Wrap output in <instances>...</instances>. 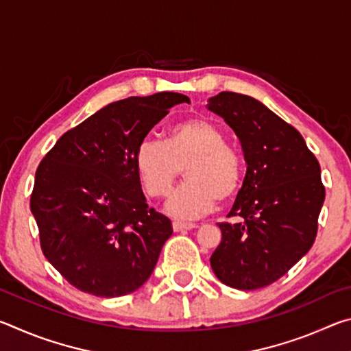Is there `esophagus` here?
<instances>
[{
  "mask_svg": "<svg viewBox=\"0 0 351 351\" xmlns=\"http://www.w3.org/2000/svg\"><path fill=\"white\" fill-rule=\"evenodd\" d=\"M171 226H173L175 232H182V230H190V229L197 228V224L195 223H184V221H173L171 223Z\"/></svg>",
  "mask_w": 351,
  "mask_h": 351,
  "instance_id": "obj_1",
  "label": "esophagus"
}]
</instances>
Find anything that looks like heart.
<instances>
[{
    "mask_svg": "<svg viewBox=\"0 0 351 351\" xmlns=\"http://www.w3.org/2000/svg\"><path fill=\"white\" fill-rule=\"evenodd\" d=\"M134 167L150 198L167 197L184 169L187 181L167 203L170 215L181 219L209 213L218 199L232 198L243 180L240 153L226 144L221 128L199 117L170 127L165 142L142 141L134 153Z\"/></svg>",
    "mask_w": 351,
    "mask_h": 351,
    "instance_id": "b5f03b06",
    "label": "heart"
}]
</instances>
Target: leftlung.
<instances>
[{
    "label": "left lung",
    "instance_id": "1",
    "mask_svg": "<svg viewBox=\"0 0 351 351\" xmlns=\"http://www.w3.org/2000/svg\"><path fill=\"white\" fill-rule=\"evenodd\" d=\"M207 108L234 130L247 164L221 243L210 257L215 276L235 289L274 283L310 251L325 199L320 165L302 134L276 112L239 93L223 91Z\"/></svg>",
    "mask_w": 351,
    "mask_h": 351
}]
</instances>
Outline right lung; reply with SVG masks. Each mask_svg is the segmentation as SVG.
Segmentation results:
<instances>
[{"mask_svg":"<svg viewBox=\"0 0 351 351\" xmlns=\"http://www.w3.org/2000/svg\"><path fill=\"white\" fill-rule=\"evenodd\" d=\"M178 93L117 100L64 133L35 171L31 210L49 263L83 293L119 297L144 285L170 239L148 207L134 153Z\"/></svg>","mask_w":351,"mask_h":351,"instance_id":"add662e5","label":"right lung"}]
</instances>
